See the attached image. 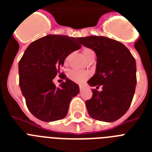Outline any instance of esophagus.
I'll return each instance as SVG.
<instances>
[{
	"label": "esophagus",
	"mask_w": 152,
	"mask_h": 152,
	"mask_svg": "<svg viewBox=\"0 0 152 152\" xmlns=\"http://www.w3.org/2000/svg\"><path fill=\"white\" fill-rule=\"evenodd\" d=\"M83 89V86H80V91H82Z\"/></svg>",
	"instance_id": "obj_1"
}]
</instances>
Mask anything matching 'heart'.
<instances>
[{
	"instance_id": "b5f03b06",
	"label": "heart",
	"mask_w": 152,
	"mask_h": 152,
	"mask_svg": "<svg viewBox=\"0 0 152 152\" xmlns=\"http://www.w3.org/2000/svg\"><path fill=\"white\" fill-rule=\"evenodd\" d=\"M83 55H84L85 58H88L91 55H95L94 51L91 48H85L83 51ZM69 59V57H66L65 59V62L66 63ZM67 76L69 80L77 83H84L90 76V73L87 71H83V70H78V69H70L68 71Z\"/></svg>"
}]
</instances>
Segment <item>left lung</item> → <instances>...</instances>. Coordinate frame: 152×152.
I'll list each match as a JSON object with an SVG mask.
<instances>
[{
	"label": "left lung",
	"instance_id": "left-lung-1",
	"mask_svg": "<svg viewBox=\"0 0 152 152\" xmlns=\"http://www.w3.org/2000/svg\"><path fill=\"white\" fill-rule=\"evenodd\" d=\"M80 44L94 50L96 73L88 80L93 95L86 102L90 116L96 120L114 122L129 109L137 84L136 61L122 43L105 37L79 38Z\"/></svg>",
	"mask_w": 152,
	"mask_h": 152
}]
</instances>
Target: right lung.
Returning <instances> with one entry per match:
<instances>
[{"mask_svg": "<svg viewBox=\"0 0 152 152\" xmlns=\"http://www.w3.org/2000/svg\"><path fill=\"white\" fill-rule=\"evenodd\" d=\"M79 38L48 35L29 44L18 63L19 86L29 112L44 122L66 116L71 100L80 92L79 86L66 78L58 87L53 79L60 72L65 58L81 48Z\"/></svg>", "mask_w": 152, "mask_h": 152, "instance_id": "add662e5", "label": "right lung"}]
</instances>
